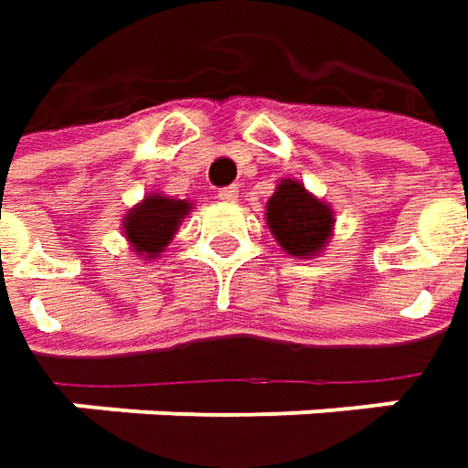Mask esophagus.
Instances as JSON below:
<instances>
[{
	"label": "esophagus",
	"instance_id": "obj_1",
	"mask_svg": "<svg viewBox=\"0 0 468 468\" xmlns=\"http://www.w3.org/2000/svg\"><path fill=\"white\" fill-rule=\"evenodd\" d=\"M237 197H239L237 185H229V187L218 189V200H224V203H237Z\"/></svg>",
	"mask_w": 468,
	"mask_h": 468
}]
</instances>
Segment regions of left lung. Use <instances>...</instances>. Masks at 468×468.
<instances>
[{"instance_id":"8db88e82","label":"left lung","mask_w":468,"mask_h":468,"mask_svg":"<svg viewBox=\"0 0 468 468\" xmlns=\"http://www.w3.org/2000/svg\"><path fill=\"white\" fill-rule=\"evenodd\" d=\"M268 226L276 242L289 255H314L328 242L333 229V210L313 197L304 185L283 179L265 210Z\"/></svg>"}]
</instances>
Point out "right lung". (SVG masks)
<instances>
[{
  "label": "right lung",
  "instance_id": "right-lung-1",
  "mask_svg": "<svg viewBox=\"0 0 468 468\" xmlns=\"http://www.w3.org/2000/svg\"><path fill=\"white\" fill-rule=\"evenodd\" d=\"M187 210V200H169L161 195H151L124 216V237L135 247L137 255L155 258L171 242Z\"/></svg>",
  "mask_w": 468,
  "mask_h": 468
}]
</instances>
